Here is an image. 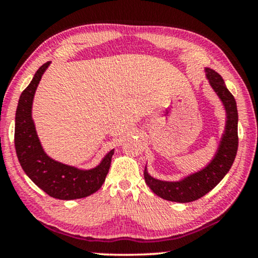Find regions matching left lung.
Wrapping results in <instances>:
<instances>
[{
	"label": "left lung",
	"mask_w": 258,
	"mask_h": 258,
	"mask_svg": "<svg viewBox=\"0 0 258 258\" xmlns=\"http://www.w3.org/2000/svg\"><path fill=\"white\" fill-rule=\"evenodd\" d=\"M211 86L223 101L227 113L225 133L221 138L216 157L204 170L193 174L180 182H165L156 180L146 170L144 178L146 184L158 197L168 201H195L211 191L232 167L238 150V112L236 100L225 86L223 77L212 69H206Z\"/></svg>",
	"instance_id": "obj_1"
}]
</instances>
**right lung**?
<instances>
[{"instance_id": "obj_1", "label": "right lung", "mask_w": 258, "mask_h": 258, "mask_svg": "<svg viewBox=\"0 0 258 258\" xmlns=\"http://www.w3.org/2000/svg\"><path fill=\"white\" fill-rule=\"evenodd\" d=\"M50 61L42 64L33 80L22 91L15 114L14 143L16 156L27 176L45 193L59 200L89 197L99 190L106 180L114 150L109 151L99 167L80 170L51 159L42 150L32 120V102L35 89Z\"/></svg>"}]
</instances>
